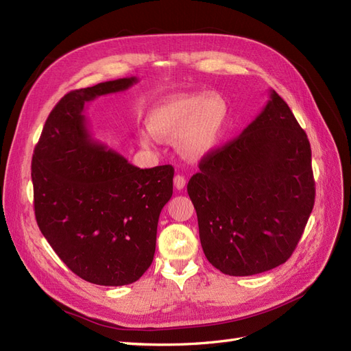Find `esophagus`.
I'll return each instance as SVG.
<instances>
[{
	"label": "esophagus",
	"instance_id": "1",
	"mask_svg": "<svg viewBox=\"0 0 351 351\" xmlns=\"http://www.w3.org/2000/svg\"><path fill=\"white\" fill-rule=\"evenodd\" d=\"M174 186H176V189H177V190H182V189H184V187H186V178H184L183 176L177 174V176L174 177Z\"/></svg>",
	"mask_w": 351,
	"mask_h": 351
}]
</instances>
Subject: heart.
I'll return each mask as SVG.
<instances>
[{
  "instance_id": "obj_1",
  "label": "heart",
  "mask_w": 351,
  "mask_h": 351,
  "mask_svg": "<svg viewBox=\"0 0 351 351\" xmlns=\"http://www.w3.org/2000/svg\"><path fill=\"white\" fill-rule=\"evenodd\" d=\"M146 120L155 136L177 139L184 156L199 159L219 145L228 124V107L217 95H177L158 102ZM141 139L145 145L154 141L147 132H141Z\"/></svg>"
}]
</instances>
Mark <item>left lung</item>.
I'll list each match as a JSON object with an SVG mask.
<instances>
[{
  "instance_id": "1",
  "label": "left lung",
  "mask_w": 351,
  "mask_h": 351,
  "mask_svg": "<svg viewBox=\"0 0 351 351\" xmlns=\"http://www.w3.org/2000/svg\"><path fill=\"white\" fill-rule=\"evenodd\" d=\"M187 184L206 259L247 277L291 256L315 204L312 151L275 90L243 133L208 154Z\"/></svg>"
}]
</instances>
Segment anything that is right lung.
Returning <instances> with one entry per match:
<instances>
[{
	"label": "right lung",
	"mask_w": 351,
	"mask_h": 351,
	"mask_svg": "<svg viewBox=\"0 0 351 351\" xmlns=\"http://www.w3.org/2000/svg\"><path fill=\"white\" fill-rule=\"evenodd\" d=\"M137 83L124 77L71 90L51 111L32 158L35 217L67 267L92 284L127 285L151 267L174 168L141 169L93 139L84 104Z\"/></svg>",
	"instance_id": "obj_1"
}]
</instances>
